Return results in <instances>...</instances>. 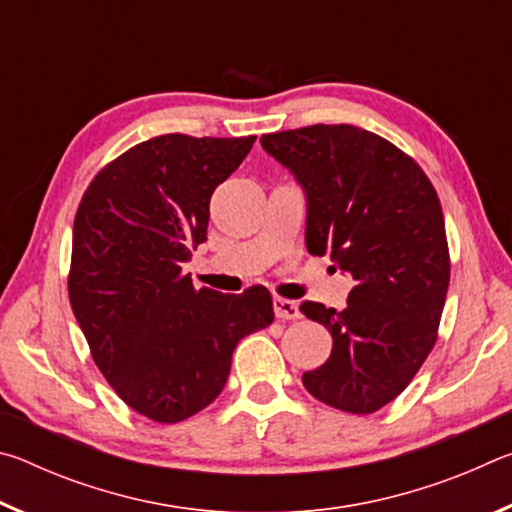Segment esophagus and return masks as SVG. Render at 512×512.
I'll return each instance as SVG.
<instances>
[{
    "label": "esophagus",
    "mask_w": 512,
    "mask_h": 512,
    "mask_svg": "<svg viewBox=\"0 0 512 512\" xmlns=\"http://www.w3.org/2000/svg\"><path fill=\"white\" fill-rule=\"evenodd\" d=\"M273 309H275V316L280 320H296L300 318V309H298V302L287 300V298H273Z\"/></svg>",
    "instance_id": "34e87169"
}]
</instances>
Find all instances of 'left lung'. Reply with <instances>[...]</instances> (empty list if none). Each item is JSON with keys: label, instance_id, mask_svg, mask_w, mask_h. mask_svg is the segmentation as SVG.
Listing matches in <instances>:
<instances>
[{"label": "left lung", "instance_id": "8db88e82", "mask_svg": "<svg viewBox=\"0 0 512 512\" xmlns=\"http://www.w3.org/2000/svg\"><path fill=\"white\" fill-rule=\"evenodd\" d=\"M259 142L305 189L309 253L329 255L354 280L343 311L300 305L334 343L302 384L339 411L375 413L409 386L438 339L449 248L436 189L411 155L350 124Z\"/></svg>", "mask_w": 512, "mask_h": 512}]
</instances>
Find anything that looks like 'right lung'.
<instances>
[{
  "mask_svg": "<svg viewBox=\"0 0 512 512\" xmlns=\"http://www.w3.org/2000/svg\"><path fill=\"white\" fill-rule=\"evenodd\" d=\"M255 135L153 137L108 162L74 219L67 289L92 359L133 411L173 424L212 404L244 336L273 323L266 287L194 289L210 198Z\"/></svg>",
  "mask_w": 512,
  "mask_h": 512,
  "instance_id": "add662e5",
  "label": "right lung"
}]
</instances>
